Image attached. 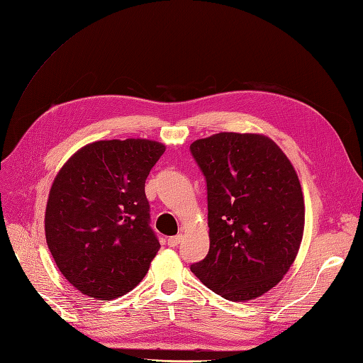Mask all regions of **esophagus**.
Returning a JSON list of instances; mask_svg holds the SVG:
<instances>
[{
    "mask_svg": "<svg viewBox=\"0 0 363 363\" xmlns=\"http://www.w3.org/2000/svg\"><path fill=\"white\" fill-rule=\"evenodd\" d=\"M182 239H183L182 235L171 236V238H168V245H169V247H177V245L182 242Z\"/></svg>",
    "mask_w": 363,
    "mask_h": 363,
    "instance_id": "esophagus-1",
    "label": "esophagus"
}]
</instances>
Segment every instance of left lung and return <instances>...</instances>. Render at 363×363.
Returning <instances> with one entry per match:
<instances>
[{
    "label": "left lung",
    "instance_id": "8db88e82",
    "mask_svg": "<svg viewBox=\"0 0 363 363\" xmlns=\"http://www.w3.org/2000/svg\"><path fill=\"white\" fill-rule=\"evenodd\" d=\"M207 183V256L191 271L230 301L267 294L298 255L304 199L291 160L268 136L218 133L191 144Z\"/></svg>",
    "mask_w": 363,
    "mask_h": 363
}]
</instances>
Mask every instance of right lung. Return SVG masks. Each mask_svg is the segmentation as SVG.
<instances>
[{
  "label": "right lung",
  "mask_w": 363,
  "mask_h": 363,
  "mask_svg": "<svg viewBox=\"0 0 363 363\" xmlns=\"http://www.w3.org/2000/svg\"><path fill=\"white\" fill-rule=\"evenodd\" d=\"M163 152L150 139L96 140L57 172L45 238L59 271L83 295L115 300L148 272L160 244L150 227L145 180Z\"/></svg>",
  "instance_id": "add662e5"
}]
</instances>
